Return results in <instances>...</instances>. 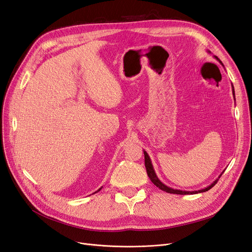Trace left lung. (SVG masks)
I'll list each match as a JSON object with an SVG mask.
<instances>
[{
    "label": "left lung",
    "instance_id": "obj_1",
    "mask_svg": "<svg viewBox=\"0 0 252 252\" xmlns=\"http://www.w3.org/2000/svg\"><path fill=\"white\" fill-rule=\"evenodd\" d=\"M215 58L222 64V62L219 60V58L217 57V56H215ZM232 94H234L235 96V89H234V86H232ZM144 153V163H145V168H146V172H147V175L148 178L151 179V181L154 183V185H156L158 188L167 192V193H172V194H181V195H187V194H196V193H201V192H206L208 190H210L212 187H214L218 182L219 179H217L216 181H214V183H212L210 186H208L207 188L204 189H201V190H198V191H182V190H176V189H172L170 187H167L166 185H164L159 179H158V176L154 170V167H153V164H152V161H151V158L150 156H148V154L143 151ZM221 175V174H220Z\"/></svg>",
    "mask_w": 252,
    "mask_h": 252
}]
</instances>
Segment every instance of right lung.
I'll return each mask as SVG.
<instances>
[{
    "label": "right lung",
    "mask_w": 252,
    "mask_h": 252,
    "mask_svg": "<svg viewBox=\"0 0 252 252\" xmlns=\"http://www.w3.org/2000/svg\"><path fill=\"white\" fill-rule=\"evenodd\" d=\"M100 189H101V188H100ZM100 189H99V190H100ZM99 190H98V191H99Z\"/></svg>",
    "instance_id": "obj_1"
}]
</instances>
